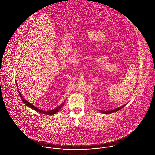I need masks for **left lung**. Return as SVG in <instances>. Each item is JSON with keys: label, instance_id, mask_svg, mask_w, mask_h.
I'll use <instances>...</instances> for the list:
<instances>
[{"label": "left lung", "instance_id": "left-lung-1", "mask_svg": "<svg viewBox=\"0 0 155 155\" xmlns=\"http://www.w3.org/2000/svg\"><path fill=\"white\" fill-rule=\"evenodd\" d=\"M126 105V104H124V105L122 106L121 107H118V108H117V109H114V110H110V111H101V110H100V111H101V112L104 113V114H111V113H113V112H117V111L121 110V109L123 107H124Z\"/></svg>", "mask_w": 155, "mask_h": 155}]
</instances>
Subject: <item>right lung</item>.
Returning a JSON list of instances; mask_svg holds the SVG:
<instances>
[{
    "mask_svg": "<svg viewBox=\"0 0 155 155\" xmlns=\"http://www.w3.org/2000/svg\"><path fill=\"white\" fill-rule=\"evenodd\" d=\"M17 88H18V87H17ZM18 94H19V95H20V97L21 99L22 100V101H23V103H24L26 106H29V107L33 109L34 110H35V111H37V112H40V113H41V114H43L48 115H54V114H55V113H57L58 111H59V110L61 108V107L63 106L64 103V102H63L60 106H58V107H57V108H55V109H54L53 110H48V111H43V110H40V109H38V108H37L36 107H35L34 106H33L32 104L29 103L28 101H27L26 100H25L24 98L21 96V94H20V91L18 90Z\"/></svg>",
    "mask_w": 155,
    "mask_h": 155,
    "instance_id": "right-lung-1",
    "label": "right lung"
}]
</instances>
